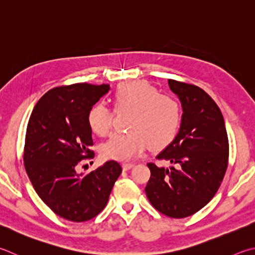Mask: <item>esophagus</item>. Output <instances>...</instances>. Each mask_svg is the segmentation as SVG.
<instances>
[{
  "instance_id": "1",
  "label": "esophagus",
  "mask_w": 255,
  "mask_h": 255,
  "mask_svg": "<svg viewBox=\"0 0 255 255\" xmlns=\"http://www.w3.org/2000/svg\"><path fill=\"white\" fill-rule=\"evenodd\" d=\"M133 166H135V164H133V163H124L123 164V168H124V170H128V169L132 168Z\"/></svg>"
}]
</instances>
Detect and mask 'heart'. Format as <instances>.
Instances as JSON below:
<instances>
[{"label":"heart","instance_id":"obj_1","mask_svg":"<svg viewBox=\"0 0 255 255\" xmlns=\"http://www.w3.org/2000/svg\"><path fill=\"white\" fill-rule=\"evenodd\" d=\"M116 112H130L126 132H116L101 146L105 158L129 160L149 145L152 149L168 146L179 131L182 105L175 96L159 94L158 89L145 81L123 83L113 95ZM114 112L97 103L88 110L90 130L104 137L113 127Z\"/></svg>","mask_w":255,"mask_h":255}]
</instances>
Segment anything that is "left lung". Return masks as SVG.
Listing matches in <instances>:
<instances>
[{"instance_id": "1", "label": "left lung", "mask_w": 255, "mask_h": 255, "mask_svg": "<svg viewBox=\"0 0 255 255\" xmlns=\"http://www.w3.org/2000/svg\"><path fill=\"white\" fill-rule=\"evenodd\" d=\"M182 103L183 116L175 139L157 155L173 166L148 163L145 188L150 204L173 219L202 210L221 186L229 164V139L219 106L200 87L168 79Z\"/></svg>"}]
</instances>
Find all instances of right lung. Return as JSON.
I'll use <instances>...</instances> for the list:
<instances>
[{
  "label": "right lung",
  "mask_w": 255,
  "mask_h": 255,
  "mask_svg": "<svg viewBox=\"0 0 255 255\" xmlns=\"http://www.w3.org/2000/svg\"><path fill=\"white\" fill-rule=\"evenodd\" d=\"M109 85L75 83L49 90L27 123L23 160L36 194L50 210L71 222L94 219L107 205L122 166L109 160L89 174L77 173L92 159L94 145L87 114Z\"/></svg>",
  "instance_id": "1"
}]
</instances>
